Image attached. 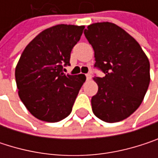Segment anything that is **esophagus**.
<instances>
[{
    "label": "esophagus",
    "mask_w": 158,
    "mask_h": 158,
    "mask_svg": "<svg viewBox=\"0 0 158 158\" xmlns=\"http://www.w3.org/2000/svg\"><path fill=\"white\" fill-rule=\"evenodd\" d=\"M86 79H87V80H89V79H91V75L90 74H87L86 75Z\"/></svg>",
    "instance_id": "esophagus-1"
}]
</instances>
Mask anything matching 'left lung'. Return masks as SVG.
<instances>
[{
	"instance_id": "1",
	"label": "left lung",
	"mask_w": 158,
	"mask_h": 158,
	"mask_svg": "<svg viewBox=\"0 0 158 158\" xmlns=\"http://www.w3.org/2000/svg\"><path fill=\"white\" fill-rule=\"evenodd\" d=\"M85 36L94 50L95 67L105 76L94 77L98 92L92 111L106 123L128 118L141 105L150 82V63L138 42L115 23L89 24Z\"/></svg>"
}]
</instances>
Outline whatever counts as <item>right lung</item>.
<instances>
[{
    "label": "right lung",
    "instance_id": "obj_1",
    "mask_svg": "<svg viewBox=\"0 0 158 158\" xmlns=\"http://www.w3.org/2000/svg\"><path fill=\"white\" fill-rule=\"evenodd\" d=\"M84 25L56 24L42 31L24 48L15 68L18 95L38 120L56 123L68 117L79 89L83 74L65 75L70 53L80 39Z\"/></svg>",
    "mask_w": 158,
    "mask_h": 158
}]
</instances>
